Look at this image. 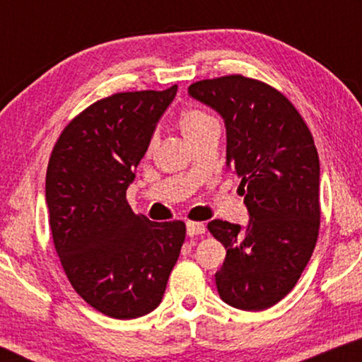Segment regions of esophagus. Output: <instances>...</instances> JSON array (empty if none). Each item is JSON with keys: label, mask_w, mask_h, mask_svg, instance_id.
Masks as SVG:
<instances>
[{"label": "esophagus", "mask_w": 362, "mask_h": 362, "mask_svg": "<svg viewBox=\"0 0 362 362\" xmlns=\"http://www.w3.org/2000/svg\"><path fill=\"white\" fill-rule=\"evenodd\" d=\"M186 230H187V235L189 237H194V235H201L206 232V226L202 224V222H187L186 224Z\"/></svg>", "instance_id": "obj_1"}]
</instances>
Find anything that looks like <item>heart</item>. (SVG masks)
<instances>
[{
    "instance_id": "heart-1",
    "label": "heart",
    "mask_w": 362,
    "mask_h": 362,
    "mask_svg": "<svg viewBox=\"0 0 362 362\" xmlns=\"http://www.w3.org/2000/svg\"><path fill=\"white\" fill-rule=\"evenodd\" d=\"M212 125H217L216 118L211 117L207 112L201 110V108H186V110L180 115V127L182 133H185V136L189 141H194L197 136L202 135V133ZM156 143H158V135L156 133H153L150 141H148L146 153H151L155 150Z\"/></svg>"
}]
</instances>
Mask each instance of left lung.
I'll return each mask as SVG.
<instances>
[{"mask_svg":"<svg viewBox=\"0 0 362 362\" xmlns=\"http://www.w3.org/2000/svg\"><path fill=\"white\" fill-rule=\"evenodd\" d=\"M189 95L224 118L227 170L240 177L249 226L214 219L227 254L222 301L267 310L293 290L318 240L320 160L310 128L284 93L240 74L191 83Z\"/></svg>","mask_w":362,"mask_h":362,"instance_id":"1","label":"left lung"}]
</instances>
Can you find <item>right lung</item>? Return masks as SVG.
<instances>
[{
	"instance_id": "right-lung-1",
	"label": "right lung",
	"mask_w": 362,
	"mask_h": 362,
	"mask_svg": "<svg viewBox=\"0 0 362 362\" xmlns=\"http://www.w3.org/2000/svg\"><path fill=\"white\" fill-rule=\"evenodd\" d=\"M176 90L97 100L67 123L49 158L54 247L74 290L110 318L155 310L185 244V222H151L127 202L135 168Z\"/></svg>"
}]
</instances>
